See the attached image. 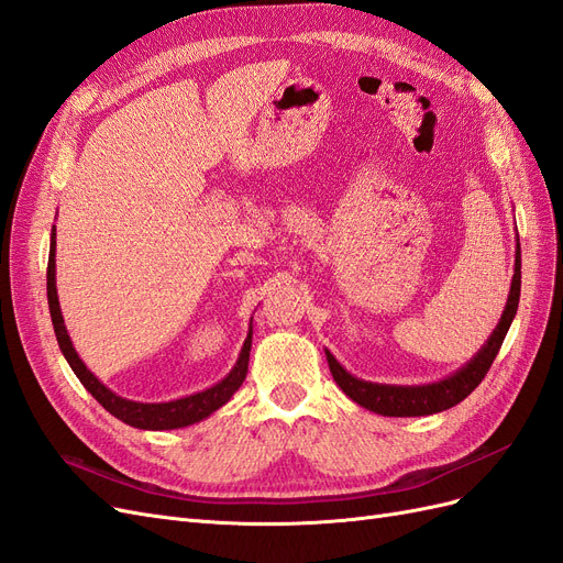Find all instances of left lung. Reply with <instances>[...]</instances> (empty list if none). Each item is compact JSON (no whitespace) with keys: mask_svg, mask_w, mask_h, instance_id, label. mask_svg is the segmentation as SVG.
Segmentation results:
<instances>
[{"mask_svg":"<svg viewBox=\"0 0 563 563\" xmlns=\"http://www.w3.org/2000/svg\"><path fill=\"white\" fill-rule=\"evenodd\" d=\"M519 294H521V246H519V234H517V251H515V275L512 286H509V296L505 302V310L500 314L498 327L493 329L482 350L476 352L467 364L460 366L451 376L424 383V385H385V383H371L352 376V373L340 364L335 356L327 352V362L331 368V376L338 383V387L345 391V395L368 411L387 416V418H416V416H432L441 413L446 408L455 406L470 397L484 380L493 360L503 345V340L512 327V319L519 308Z\"/></svg>","mask_w":563,"mask_h":563,"instance_id":"left-lung-1","label":"left lung"}]
</instances>
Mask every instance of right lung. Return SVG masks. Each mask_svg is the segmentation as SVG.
Wrapping results in <instances>:
<instances>
[{"mask_svg": "<svg viewBox=\"0 0 563 563\" xmlns=\"http://www.w3.org/2000/svg\"><path fill=\"white\" fill-rule=\"evenodd\" d=\"M46 296H48V312L51 321H54V331L56 340L60 345V352L75 371V376L79 383L91 391V397L106 408L108 413L119 418L122 422L131 424V428L139 430H152V432H162V430H178L187 428V424H195L199 420H207L211 413H216L220 406H225L236 389L242 387L246 371H249V352H251V338H253V327L249 323V333L242 345L240 356H236L234 366L230 368L228 376L223 380H218L216 385L195 391V395H187L180 399L172 401H133L126 397H119L117 391L106 387L100 383L93 373L87 368L79 360V354L73 345L70 333H67L65 319L60 312V302H58V288H56V228L51 230V249H48V267H46ZM253 321V317H251Z\"/></svg>", "mask_w": 563, "mask_h": 563, "instance_id": "obj_1", "label": "right lung"}]
</instances>
